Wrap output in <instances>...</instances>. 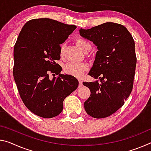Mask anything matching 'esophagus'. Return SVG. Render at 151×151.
Returning a JSON list of instances; mask_svg holds the SVG:
<instances>
[{"mask_svg": "<svg viewBox=\"0 0 151 151\" xmlns=\"http://www.w3.org/2000/svg\"><path fill=\"white\" fill-rule=\"evenodd\" d=\"M78 83H79V84H78V87H81L83 86V81L81 80L78 81Z\"/></svg>", "mask_w": 151, "mask_h": 151, "instance_id": "obj_1", "label": "esophagus"}]
</instances>
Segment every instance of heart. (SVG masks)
Listing matches in <instances>:
<instances>
[{"mask_svg":"<svg viewBox=\"0 0 151 151\" xmlns=\"http://www.w3.org/2000/svg\"><path fill=\"white\" fill-rule=\"evenodd\" d=\"M76 44L78 47V48L83 52H88L91 49V45L85 39L78 38L76 40ZM64 48H65V45H64V44H63L61 45L60 50V54L61 56H63L64 55ZM87 69L88 66L85 63H68L64 67V70L66 73L76 76V77H80V76H82L84 72L87 70Z\"/></svg>","mask_w":151,"mask_h":151,"instance_id":"1","label":"heart"}]
</instances>
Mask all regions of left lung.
Returning <instances> with one entry per match:
<instances>
[{
    "label": "left lung",
    "instance_id": "left-lung-1",
    "mask_svg": "<svg viewBox=\"0 0 151 151\" xmlns=\"http://www.w3.org/2000/svg\"><path fill=\"white\" fill-rule=\"evenodd\" d=\"M80 35L97 46L95 61L88 75L99 81L83 82L91 91L85 109L95 118L111 116L130 96L135 75V44L124 25L107 22L88 29H80Z\"/></svg>",
    "mask_w": 151,
    "mask_h": 151
}]
</instances>
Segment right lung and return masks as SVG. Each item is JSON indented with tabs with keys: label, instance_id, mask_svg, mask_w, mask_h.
<instances>
[{
	"label": "right lung",
	"instance_id": "obj_1",
	"mask_svg": "<svg viewBox=\"0 0 151 151\" xmlns=\"http://www.w3.org/2000/svg\"><path fill=\"white\" fill-rule=\"evenodd\" d=\"M76 28L51 19H34L23 25L14 46L13 73L18 91L27 108L42 118L60 114L64 99L78 87V80L60 74L56 63L60 59V45ZM50 71L59 76L50 80Z\"/></svg>",
	"mask_w": 151,
	"mask_h": 151
}]
</instances>
